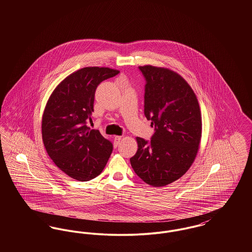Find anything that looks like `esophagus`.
I'll return each instance as SVG.
<instances>
[{
    "mask_svg": "<svg viewBox=\"0 0 252 252\" xmlns=\"http://www.w3.org/2000/svg\"><path fill=\"white\" fill-rule=\"evenodd\" d=\"M122 141V136H115L114 137V145L115 146H118L120 142Z\"/></svg>",
    "mask_w": 252,
    "mask_h": 252,
    "instance_id": "1",
    "label": "esophagus"
}]
</instances>
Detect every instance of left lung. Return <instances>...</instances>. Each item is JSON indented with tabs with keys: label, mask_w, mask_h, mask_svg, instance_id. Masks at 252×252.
<instances>
[{
	"label": "left lung",
	"mask_w": 252,
	"mask_h": 252,
	"mask_svg": "<svg viewBox=\"0 0 252 252\" xmlns=\"http://www.w3.org/2000/svg\"><path fill=\"white\" fill-rule=\"evenodd\" d=\"M139 69L146 80L144 115L155 133L149 142L136 138L138 150L130 163L145 183L161 187L191 167L201 140V111L192 88L178 72L152 65Z\"/></svg>",
	"instance_id": "8db88e82"
}]
</instances>
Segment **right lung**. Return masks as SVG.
I'll return each mask as SVG.
<instances>
[{"label": "right lung", "mask_w": 252, "mask_h": 252, "mask_svg": "<svg viewBox=\"0 0 252 252\" xmlns=\"http://www.w3.org/2000/svg\"><path fill=\"white\" fill-rule=\"evenodd\" d=\"M108 67H86L63 79L49 97L41 133L49 157L62 172L79 181L101 174L112 152V144L91 129L96 88L119 73Z\"/></svg>", "instance_id": "right-lung-1"}]
</instances>
